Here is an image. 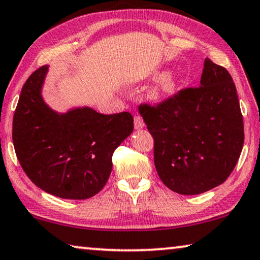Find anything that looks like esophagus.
<instances>
[{"label":"esophagus","mask_w":260,"mask_h":260,"mask_svg":"<svg viewBox=\"0 0 260 260\" xmlns=\"http://www.w3.org/2000/svg\"><path fill=\"white\" fill-rule=\"evenodd\" d=\"M134 127H135V129L144 128L145 123H144V120H142L141 116H139V115L134 116Z\"/></svg>","instance_id":"esophagus-1"}]
</instances>
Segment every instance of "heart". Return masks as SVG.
Listing matches in <instances>:
<instances>
[{"label": "heart", "instance_id": "b5f03b06", "mask_svg": "<svg viewBox=\"0 0 260 260\" xmlns=\"http://www.w3.org/2000/svg\"><path fill=\"white\" fill-rule=\"evenodd\" d=\"M156 82L147 92V98L153 102L167 100L178 92L180 87V80L173 72H158L155 73Z\"/></svg>", "mask_w": 260, "mask_h": 260}]
</instances>
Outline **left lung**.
Segmentation results:
<instances>
[{"label":"left lung","mask_w":260,"mask_h":260,"mask_svg":"<svg viewBox=\"0 0 260 260\" xmlns=\"http://www.w3.org/2000/svg\"><path fill=\"white\" fill-rule=\"evenodd\" d=\"M139 112L154 139L159 178L179 194L194 196L224 182L244 145V123L230 73L206 57L198 88H186Z\"/></svg>","instance_id":"8db88e82"}]
</instances>
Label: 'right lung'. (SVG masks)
Listing matches in <instances>:
<instances>
[{"label": "right lung", "mask_w": 260, "mask_h": 260, "mask_svg": "<svg viewBox=\"0 0 260 260\" xmlns=\"http://www.w3.org/2000/svg\"><path fill=\"white\" fill-rule=\"evenodd\" d=\"M48 66L22 87L13 120V142L28 178L62 199H88L111 175L115 148L133 132V116L105 115L83 106L60 113L43 99Z\"/></svg>", "instance_id": "right-lung-1"}]
</instances>
